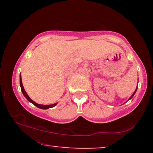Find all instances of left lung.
<instances>
[{
    "label": "left lung",
    "mask_w": 153,
    "mask_h": 153,
    "mask_svg": "<svg viewBox=\"0 0 153 153\" xmlns=\"http://www.w3.org/2000/svg\"><path fill=\"white\" fill-rule=\"evenodd\" d=\"M137 88H136V89H135L134 92V93H133V94H132V95H131V96H130V98H129V99H128V101H129V100H130V99H131V98H132V97H133V96H134V95L135 94V93H136V91H137Z\"/></svg>",
    "instance_id": "obj_1"
}]
</instances>
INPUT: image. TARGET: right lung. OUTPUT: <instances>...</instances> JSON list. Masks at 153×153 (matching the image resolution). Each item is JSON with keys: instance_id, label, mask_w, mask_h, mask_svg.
Wrapping results in <instances>:
<instances>
[{"instance_id": "1", "label": "right lung", "mask_w": 153, "mask_h": 153, "mask_svg": "<svg viewBox=\"0 0 153 153\" xmlns=\"http://www.w3.org/2000/svg\"><path fill=\"white\" fill-rule=\"evenodd\" d=\"M20 86H21V89H22V94H24V96H25L26 99H27L28 101H29V102H31V103H33V104H34V106H36V107H38V108H41V109H47V108H52V107L55 106L57 104V103H54V104H51V105H42V104H38L37 103L34 102V101H33L32 99H31L30 97H29V96H28V94H26V92L25 91V89L24 88V86H23V84H22V76H21V75H20Z\"/></svg>"}]
</instances>
